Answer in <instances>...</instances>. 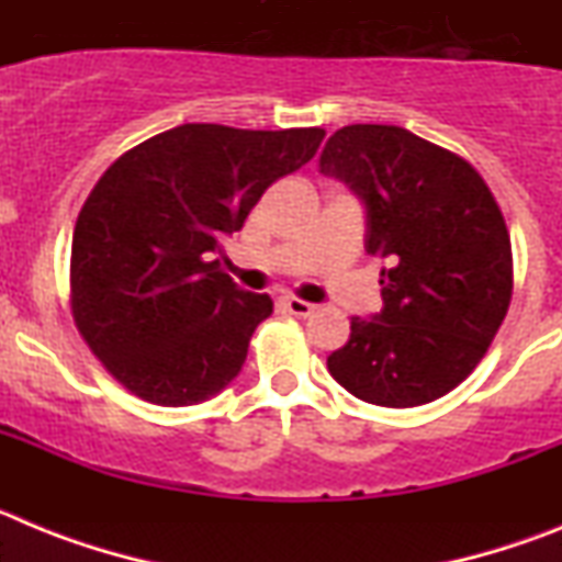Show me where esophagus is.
Masks as SVG:
<instances>
[{"instance_id": "obj_1", "label": "esophagus", "mask_w": 562, "mask_h": 562, "mask_svg": "<svg viewBox=\"0 0 562 562\" xmlns=\"http://www.w3.org/2000/svg\"><path fill=\"white\" fill-rule=\"evenodd\" d=\"M281 304H284V310L295 317H310L312 312H315V304H310V301H301V297H295V295H284L281 297Z\"/></svg>"}]
</instances>
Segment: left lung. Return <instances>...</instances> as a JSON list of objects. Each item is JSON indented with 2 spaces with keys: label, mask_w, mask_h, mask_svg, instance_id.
Instances as JSON below:
<instances>
[{
  "label": "left lung",
  "mask_w": 562,
  "mask_h": 562,
  "mask_svg": "<svg viewBox=\"0 0 562 562\" xmlns=\"http://www.w3.org/2000/svg\"><path fill=\"white\" fill-rule=\"evenodd\" d=\"M321 173L366 205L382 310L351 317L329 374L357 400L414 408L453 391L486 355L513 297V245L481 173L400 126H342Z\"/></svg>",
  "instance_id": "obj_1"
}]
</instances>
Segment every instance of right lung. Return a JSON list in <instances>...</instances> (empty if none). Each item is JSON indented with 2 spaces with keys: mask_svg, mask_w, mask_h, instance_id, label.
Here are the masks:
<instances>
[{
  "mask_svg": "<svg viewBox=\"0 0 562 562\" xmlns=\"http://www.w3.org/2000/svg\"><path fill=\"white\" fill-rule=\"evenodd\" d=\"M324 134L186 123L106 168L72 233V317L132 394L182 408L236 380L272 301L238 290L211 256Z\"/></svg>",
  "mask_w": 562,
  "mask_h": 562,
  "instance_id": "add662e5",
  "label": "right lung"
}]
</instances>
